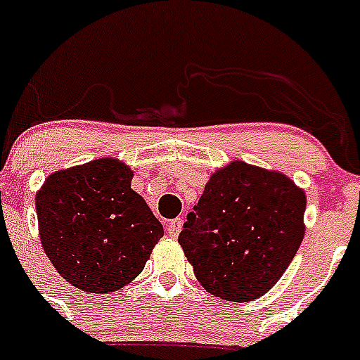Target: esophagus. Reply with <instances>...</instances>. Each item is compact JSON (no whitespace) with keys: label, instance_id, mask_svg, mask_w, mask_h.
Returning <instances> with one entry per match:
<instances>
[{"label":"esophagus","instance_id":"esophagus-1","mask_svg":"<svg viewBox=\"0 0 360 360\" xmlns=\"http://www.w3.org/2000/svg\"><path fill=\"white\" fill-rule=\"evenodd\" d=\"M180 229H182V219H172L167 223V234L171 236V238H176Z\"/></svg>","mask_w":360,"mask_h":360}]
</instances>
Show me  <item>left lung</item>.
<instances>
[{"instance_id": "1", "label": "left lung", "mask_w": 360, "mask_h": 360, "mask_svg": "<svg viewBox=\"0 0 360 360\" xmlns=\"http://www.w3.org/2000/svg\"><path fill=\"white\" fill-rule=\"evenodd\" d=\"M307 198L288 176L232 162L210 178L178 236L204 290L252 301L275 286L304 236Z\"/></svg>"}]
</instances>
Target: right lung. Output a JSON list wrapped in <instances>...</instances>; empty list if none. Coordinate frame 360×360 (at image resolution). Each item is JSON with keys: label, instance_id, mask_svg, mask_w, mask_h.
<instances>
[{"label": "right lung", "instance_id": "1", "mask_svg": "<svg viewBox=\"0 0 360 360\" xmlns=\"http://www.w3.org/2000/svg\"><path fill=\"white\" fill-rule=\"evenodd\" d=\"M124 163L102 158L57 171L37 193L40 241L72 286L108 294L143 271L162 223L131 189Z\"/></svg>", "mask_w": 360, "mask_h": 360}]
</instances>
